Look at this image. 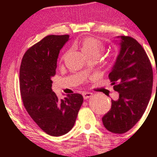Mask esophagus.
I'll return each instance as SVG.
<instances>
[{
  "label": "esophagus",
  "mask_w": 157,
  "mask_h": 157,
  "mask_svg": "<svg viewBox=\"0 0 157 157\" xmlns=\"http://www.w3.org/2000/svg\"><path fill=\"white\" fill-rule=\"evenodd\" d=\"M82 97H83L84 100H86V99L90 98V97L92 96V93L86 92V91H84V92H82Z\"/></svg>",
  "instance_id": "obj_1"
}]
</instances>
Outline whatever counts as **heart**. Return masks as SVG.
<instances>
[{
  "label": "heart",
  "instance_id": "1",
  "mask_svg": "<svg viewBox=\"0 0 157 157\" xmlns=\"http://www.w3.org/2000/svg\"><path fill=\"white\" fill-rule=\"evenodd\" d=\"M80 47L86 57L99 55L104 48L103 44L95 37H85L80 43Z\"/></svg>",
  "mask_w": 157,
  "mask_h": 157
}]
</instances>
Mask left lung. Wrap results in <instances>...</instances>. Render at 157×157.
I'll use <instances>...</instances> for the list:
<instances>
[{"mask_svg": "<svg viewBox=\"0 0 157 157\" xmlns=\"http://www.w3.org/2000/svg\"><path fill=\"white\" fill-rule=\"evenodd\" d=\"M117 37L120 52L109 77L119 98L111 100V109L102 120L108 131L123 134L134 127L146 109L152 92L153 70L147 54L136 40Z\"/></svg>", "mask_w": 157, "mask_h": 157, "instance_id": "1", "label": "left lung"}]
</instances>
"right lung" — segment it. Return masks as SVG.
I'll use <instances>...</instances> for the list:
<instances>
[{"instance_id": "right-lung-1", "label": "right lung", "mask_w": 157, "mask_h": 157, "mask_svg": "<svg viewBox=\"0 0 157 157\" xmlns=\"http://www.w3.org/2000/svg\"><path fill=\"white\" fill-rule=\"evenodd\" d=\"M68 35H48L29 48L20 68V88L23 105L37 125L46 134L60 136L71 130L83 97L67 94L59 100L52 91L57 61Z\"/></svg>"}]
</instances>
